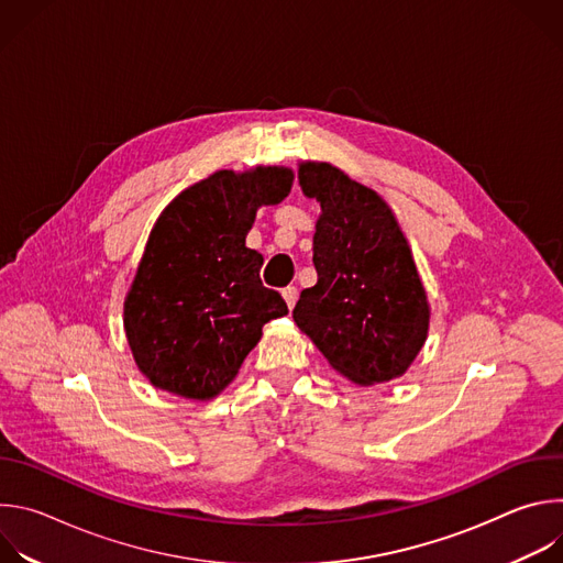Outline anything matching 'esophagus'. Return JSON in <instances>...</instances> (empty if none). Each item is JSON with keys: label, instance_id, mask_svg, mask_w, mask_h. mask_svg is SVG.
<instances>
[{"label": "esophagus", "instance_id": "1", "mask_svg": "<svg viewBox=\"0 0 563 563\" xmlns=\"http://www.w3.org/2000/svg\"><path fill=\"white\" fill-rule=\"evenodd\" d=\"M283 298H285L287 307L294 309V305H296V300H298V289H296V287H285V289H283Z\"/></svg>", "mask_w": 563, "mask_h": 563}]
</instances>
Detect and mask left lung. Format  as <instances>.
I'll use <instances>...</instances> for the list:
<instances>
[{"mask_svg":"<svg viewBox=\"0 0 563 563\" xmlns=\"http://www.w3.org/2000/svg\"><path fill=\"white\" fill-rule=\"evenodd\" d=\"M298 185L320 202L318 283L300 291L294 323L356 385L404 376L430 330V302L389 205L330 163H300Z\"/></svg>","mask_w":563,"mask_h":563,"instance_id":"8db88e82","label":"left lung"}]
</instances>
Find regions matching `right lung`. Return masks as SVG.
Returning a JSON list of instances; mask_svg holds the SVG:
<instances>
[{"mask_svg":"<svg viewBox=\"0 0 563 563\" xmlns=\"http://www.w3.org/2000/svg\"><path fill=\"white\" fill-rule=\"evenodd\" d=\"M287 167L220 169L178 194L155 220L124 298V332L137 369L189 400L218 396L287 313L263 287V256L245 245L261 207L283 202Z\"/></svg>","mask_w":563,"mask_h":563,"instance_id":"1","label":"right lung"}]
</instances>
